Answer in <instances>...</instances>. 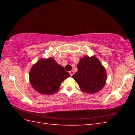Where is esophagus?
I'll use <instances>...</instances> for the list:
<instances>
[{
	"label": "esophagus",
	"instance_id": "34e87169",
	"mask_svg": "<svg viewBox=\"0 0 135 135\" xmlns=\"http://www.w3.org/2000/svg\"><path fill=\"white\" fill-rule=\"evenodd\" d=\"M69 73L70 74V75H71V76H72L73 74H74V71H73V70H71L69 72Z\"/></svg>",
	"mask_w": 135,
	"mask_h": 135
}]
</instances>
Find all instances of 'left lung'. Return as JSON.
Here are the masks:
<instances>
[{"label":"left lung","mask_w":135,"mask_h":135,"mask_svg":"<svg viewBox=\"0 0 135 135\" xmlns=\"http://www.w3.org/2000/svg\"><path fill=\"white\" fill-rule=\"evenodd\" d=\"M77 68L78 71L72 77L82 92L95 93L104 88L107 81V71L95 56L81 58Z\"/></svg>","instance_id":"8db88e82"}]
</instances>
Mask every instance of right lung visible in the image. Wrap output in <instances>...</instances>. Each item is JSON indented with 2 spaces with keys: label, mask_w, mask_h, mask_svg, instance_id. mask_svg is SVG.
<instances>
[{
  "label": "right lung",
  "mask_w": 135,
  "mask_h": 135,
  "mask_svg": "<svg viewBox=\"0 0 135 135\" xmlns=\"http://www.w3.org/2000/svg\"><path fill=\"white\" fill-rule=\"evenodd\" d=\"M70 76L54 58H41L32 66L29 80L34 89L39 93L51 95L58 92L62 82Z\"/></svg>",
  "instance_id": "1"
}]
</instances>
